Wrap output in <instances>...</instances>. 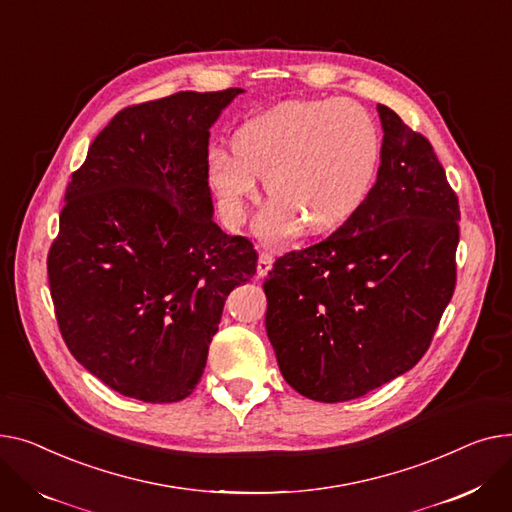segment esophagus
<instances>
[{
  "label": "esophagus",
  "instance_id": "34e87169",
  "mask_svg": "<svg viewBox=\"0 0 512 512\" xmlns=\"http://www.w3.org/2000/svg\"><path fill=\"white\" fill-rule=\"evenodd\" d=\"M273 254L270 252H260V258H258V277H266L268 270L273 268Z\"/></svg>",
  "mask_w": 512,
  "mask_h": 512
}]
</instances>
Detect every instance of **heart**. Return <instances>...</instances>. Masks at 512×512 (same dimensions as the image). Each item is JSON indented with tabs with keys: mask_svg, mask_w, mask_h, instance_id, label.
Masks as SVG:
<instances>
[{
	"mask_svg": "<svg viewBox=\"0 0 512 512\" xmlns=\"http://www.w3.org/2000/svg\"><path fill=\"white\" fill-rule=\"evenodd\" d=\"M380 165L372 115L351 99L287 101L250 117L233 134V150L206 157L210 188L229 225L246 219L264 175L270 204L256 231L283 242L302 227L324 233L351 219L368 198Z\"/></svg>",
	"mask_w": 512,
	"mask_h": 512,
	"instance_id": "obj_1",
	"label": "heart"
}]
</instances>
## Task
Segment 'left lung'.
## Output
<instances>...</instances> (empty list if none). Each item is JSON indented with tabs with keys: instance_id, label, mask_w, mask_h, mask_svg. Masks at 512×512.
Here are the masks:
<instances>
[{
	"instance_id": "1",
	"label": "left lung",
	"mask_w": 512,
	"mask_h": 512,
	"mask_svg": "<svg viewBox=\"0 0 512 512\" xmlns=\"http://www.w3.org/2000/svg\"><path fill=\"white\" fill-rule=\"evenodd\" d=\"M376 184L324 242L264 281L266 335L299 395L341 403L411 370L457 283L459 200L432 144L378 105Z\"/></svg>"
}]
</instances>
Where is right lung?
<instances>
[{
	"label": "right lung",
	"mask_w": 512,
	"mask_h": 512,
	"mask_svg": "<svg viewBox=\"0 0 512 512\" xmlns=\"http://www.w3.org/2000/svg\"><path fill=\"white\" fill-rule=\"evenodd\" d=\"M242 88L119 111L72 173L47 256L70 353L119 395L186 399L227 295L256 273L250 239L213 221L210 128Z\"/></svg>",
	"instance_id": "1"
}]
</instances>
